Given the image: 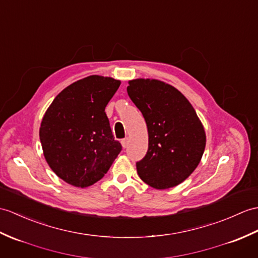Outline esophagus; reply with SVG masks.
<instances>
[{
	"label": "esophagus",
	"mask_w": 258,
	"mask_h": 258,
	"mask_svg": "<svg viewBox=\"0 0 258 258\" xmlns=\"http://www.w3.org/2000/svg\"><path fill=\"white\" fill-rule=\"evenodd\" d=\"M121 143H122V146L124 148H126L128 146V144H130V139H128V137H125V139H123L121 141Z\"/></svg>",
	"instance_id": "esophagus-1"
}]
</instances>
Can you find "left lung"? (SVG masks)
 Returning a JSON list of instances; mask_svg holds the SVG:
<instances>
[{
	"label": "left lung",
	"instance_id": "8db88e82",
	"mask_svg": "<svg viewBox=\"0 0 258 258\" xmlns=\"http://www.w3.org/2000/svg\"><path fill=\"white\" fill-rule=\"evenodd\" d=\"M127 93L145 118L148 149L137 161V173L155 189L185 180L199 165L206 147L201 121L184 95L155 79L128 81Z\"/></svg>",
	"mask_w": 258,
	"mask_h": 258
}]
</instances>
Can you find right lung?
Wrapping results in <instances>:
<instances>
[{"mask_svg": "<svg viewBox=\"0 0 258 258\" xmlns=\"http://www.w3.org/2000/svg\"><path fill=\"white\" fill-rule=\"evenodd\" d=\"M121 81L90 76L53 99L39 128L44 156L52 171L75 187L99 181L122 151L105 114Z\"/></svg>", "mask_w": 258, "mask_h": 258, "instance_id": "obj_1", "label": "right lung"}]
</instances>
